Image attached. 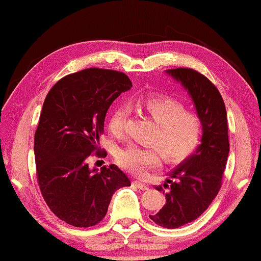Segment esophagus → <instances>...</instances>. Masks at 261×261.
I'll list each match as a JSON object with an SVG mask.
<instances>
[{
    "instance_id": "1",
    "label": "esophagus",
    "mask_w": 261,
    "mask_h": 261,
    "mask_svg": "<svg viewBox=\"0 0 261 261\" xmlns=\"http://www.w3.org/2000/svg\"><path fill=\"white\" fill-rule=\"evenodd\" d=\"M134 184H135L136 187L139 188L140 190H148V189H149V188H148L147 184H144V183L141 181V179L135 178V179H134Z\"/></svg>"
}]
</instances>
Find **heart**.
I'll return each mask as SVG.
<instances>
[{
    "label": "heart",
    "instance_id": "obj_1",
    "mask_svg": "<svg viewBox=\"0 0 261 261\" xmlns=\"http://www.w3.org/2000/svg\"><path fill=\"white\" fill-rule=\"evenodd\" d=\"M136 107L158 123L150 138L156 147L129 144L117 151V161L121 167L135 174H142L160 162V151L168 162H178L197 149L202 138V121L198 115L186 111L181 102L169 97H147L138 101ZM129 110L117 105L108 119L110 130L120 135L125 129Z\"/></svg>",
    "mask_w": 261,
    "mask_h": 261
}]
</instances>
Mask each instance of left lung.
I'll list each match as a JSON object with an SVG mask.
<instances>
[{
  "mask_svg": "<svg viewBox=\"0 0 261 261\" xmlns=\"http://www.w3.org/2000/svg\"><path fill=\"white\" fill-rule=\"evenodd\" d=\"M166 73L188 92L203 127L197 149L168 172L166 204L158 214L149 216L160 226L177 228L197 219L217 196L230 144L225 105L217 87L192 69L179 67ZM155 189L163 190L161 186Z\"/></svg>",
  "mask_w": 261,
  "mask_h": 261,
  "instance_id": "8db88e82",
  "label": "left lung"
}]
</instances>
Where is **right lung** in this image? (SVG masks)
<instances>
[{"label": "right lung", "mask_w": 261, "mask_h": 261, "mask_svg": "<svg viewBox=\"0 0 261 261\" xmlns=\"http://www.w3.org/2000/svg\"><path fill=\"white\" fill-rule=\"evenodd\" d=\"M130 87L125 73L93 67L62 78L44 100L34 144L38 186L50 210L70 225L94 226L115 190L130 186L115 164L98 171L86 162L108 108Z\"/></svg>", "instance_id": "1"}]
</instances>
